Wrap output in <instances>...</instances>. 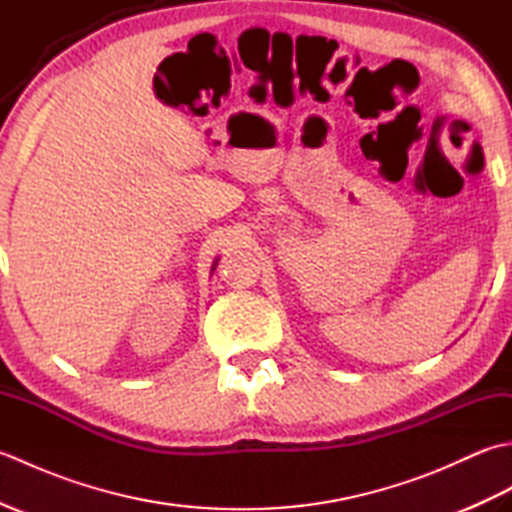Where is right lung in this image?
Returning <instances> with one entry per match:
<instances>
[{
    "instance_id": "right-lung-1",
    "label": "right lung",
    "mask_w": 512,
    "mask_h": 512,
    "mask_svg": "<svg viewBox=\"0 0 512 512\" xmlns=\"http://www.w3.org/2000/svg\"><path fill=\"white\" fill-rule=\"evenodd\" d=\"M217 262H220V257H217V259H215V262H213V266H211V273H213V270H215V266H217Z\"/></svg>"
}]
</instances>
